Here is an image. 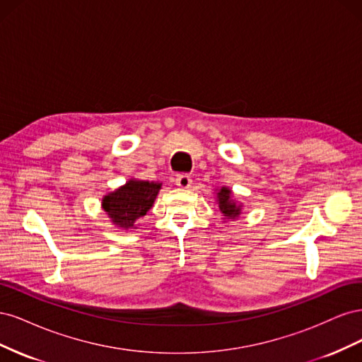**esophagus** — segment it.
<instances>
[{
    "mask_svg": "<svg viewBox=\"0 0 362 362\" xmlns=\"http://www.w3.org/2000/svg\"><path fill=\"white\" fill-rule=\"evenodd\" d=\"M175 182H177L180 189H189V187H192L193 181L189 175H180V177H177V180H175Z\"/></svg>",
    "mask_w": 362,
    "mask_h": 362,
    "instance_id": "1",
    "label": "esophagus"
}]
</instances>
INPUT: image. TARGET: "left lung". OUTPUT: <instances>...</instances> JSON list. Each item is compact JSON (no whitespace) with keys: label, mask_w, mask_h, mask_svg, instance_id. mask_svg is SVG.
<instances>
[{"label":"left lung","mask_w":362,"mask_h":362,"mask_svg":"<svg viewBox=\"0 0 362 362\" xmlns=\"http://www.w3.org/2000/svg\"><path fill=\"white\" fill-rule=\"evenodd\" d=\"M217 204H218V210L226 217V218H235L242 213V205L237 204L231 196L233 192L228 187H222L217 190Z\"/></svg>","instance_id":"1"}]
</instances>
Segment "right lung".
Masks as SVG:
<instances>
[{"instance_id": "1", "label": "right lung", "mask_w": 362, "mask_h": 362, "mask_svg": "<svg viewBox=\"0 0 362 362\" xmlns=\"http://www.w3.org/2000/svg\"><path fill=\"white\" fill-rule=\"evenodd\" d=\"M160 189L161 182L129 180L122 187L104 196L103 208L117 228L136 229V222L154 205Z\"/></svg>"}]
</instances>
